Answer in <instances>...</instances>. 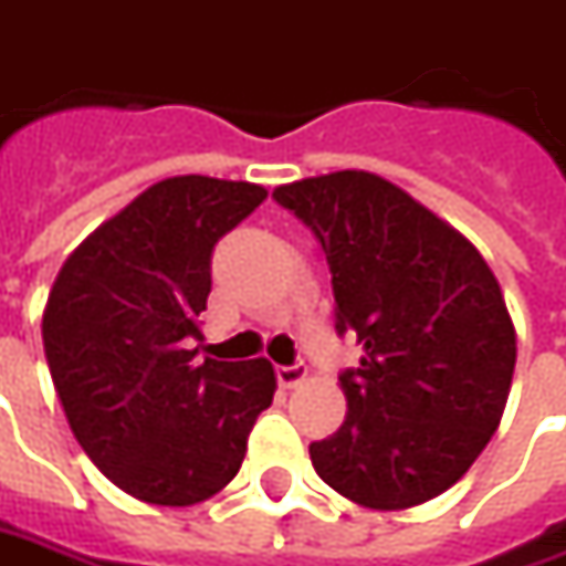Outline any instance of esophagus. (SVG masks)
Here are the masks:
<instances>
[{"label":"esophagus","instance_id":"34e87169","mask_svg":"<svg viewBox=\"0 0 566 566\" xmlns=\"http://www.w3.org/2000/svg\"><path fill=\"white\" fill-rule=\"evenodd\" d=\"M275 377H279L282 389H294L307 380V364H282V367H275Z\"/></svg>","mask_w":566,"mask_h":566}]
</instances>
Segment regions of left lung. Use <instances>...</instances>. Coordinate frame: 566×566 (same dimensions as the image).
Instances as JSON below:
<instances>
[{
  "label": "left lung",
  "instance_id": "1",
  "mask_svg": "<svg viewBox=\"0 0 566 566\" xmlns=\"http://www.w3.org/2000/svg\"><path fill=\"white\" fill-rule=\"evenodd\" d=\"M332 272L335 329L364 357L338 382L342 428L310 443L316 475L370 510H408L469 472L501 424L516 329L479 250L367 170L279 186Z\"/></svg>",
  "mask_w": 566,
  "mask_h": 566
}]
</instances>
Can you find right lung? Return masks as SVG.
Here are the masks:
<instances>
[{"label": "right lung", "mask_w": 566, "mask_h": 566, "mask_svg": "<svg viewBox=\"0 0 566 566\" xmlns=\"http://www.w3.org/2000/svg\"><path fill=\"white\" fill-rule=\"evenodd\" d=\"M256 184L170 177L148 186L62 262L43 352L69 428L107 479L145 504L209 501L240 472L275 370L196 360L211 250L259 209Z\"/></svg>", "instance_id": "obj_1"}]
</instances>
